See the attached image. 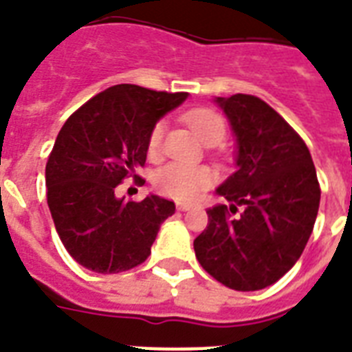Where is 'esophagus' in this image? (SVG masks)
Returning <instances> with one entry per match:
<instances>
[{"mask_svg":"<svg viewBox=\"0 0 352 352\" xmlns=\"http://www.w3.org/2000/svg\"><path fill=\"white\" fill-rule=\"evenodd\" d=\"M190 208H193L192 203H186V201H177V210H181V212H188Z\"/></svg>","mask_w":352,"mask_h":352,"instance_id":"1","label":"esophagus"}]
</instances>
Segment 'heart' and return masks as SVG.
I'll return each mask as SVG.
<instances>
[{
	"label": "heart",
	"mask_w": 352,
	"mask_h": 352,
	"mask_svg": "<svg viewBox=\"0 0 352 352\" xmlns=\"http://www.w3.org/2000/svg\"><path fill=\"white\" fill-rule=\"evenodd\" d=\"M186 122L204 144L214 146L219 144L226 135L225 120L217 113L210 109H195L186 115ZM164 138V124L157 122L148 137V155L157 157L162 148ZM215 181V173L208 166L182 164V162H170L162 166L155 173V186L160 193L168 197L186 201V199L197 197L199 193L210 188Z\"/></svg>",
	"instance_id": "b5f03b06"
}]
</instances>
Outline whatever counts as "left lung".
<instances>
[{
  "label": "left lung",
  "instance_id": "1",
  "mask_svg": "<svg viewBox=\"0 0 352 352\" xmlns=\"http://www.w3.org/2000/svg\"><path fill=\"white\" fill-rule=\"evenodd\" d=\"M215 104L235 137V171L217 188L232 204L206 210L208 226L193 250L228 289L261 290L294 267L311 237L322 193L316 168L300 135L267 102L232 95Z\"/></svg>",
  "mask_w": 352,
  "mask_h": 352
}]
</instances>
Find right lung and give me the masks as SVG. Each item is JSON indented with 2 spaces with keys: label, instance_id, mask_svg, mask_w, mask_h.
I'll return each instance as SVG.
<instances>
[{
  "label": "right lung",
  "instance_id": "right-lung-1",
  "mask_svg": "<svg viewBox=\"0 0 352 352\" xmlns=\"http://www.w3.org/2000/svg\"><path fill=\"white\" fill-rule=\"evenodd\" d=\"M186 98L188 93L113 85L58 133L45 166L47 204L65 250L87 270L118 274L144 263L160 225L175 214L173 201L159 195L126 203L117 186L137 179L153 126Z\"/></svg>",
  "mask_w": 352,
  "mask_h": 352
}]
</instances>
